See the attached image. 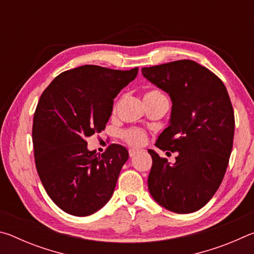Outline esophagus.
<instances>
[{"label": "esophagus", "mask_w": 254, "mask_h": 254, "mask_svg": "<svg viewBox=\"0 0 254 254\" xmlns=\"http://www.w3.org/2000/svg\"><path fill=\"white\" fill-rule=\"evenodd\" d=\"M137 153H139V150H136V149L128 150V154H130V157H134L135 154H137Z\"/></svg>", "instance_id": "esophagus-1"}]
</instances>
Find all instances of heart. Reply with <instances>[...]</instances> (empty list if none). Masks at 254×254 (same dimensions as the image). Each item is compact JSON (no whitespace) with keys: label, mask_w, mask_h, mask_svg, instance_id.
Here are the masks:
<instances>
[{"label":"heart","mask_w":254,"mask_h":254,"mask_svg":"<svg viewBox=\"0 0 254 254\" xmlns=\"http://www.w3.org/2000/svg\"><path fill=\"white\" fill-rule=\"evenodd\" d=\"M166 97L163 93L159 91V89H150L144 94V101L148 100H158V98ZM145 133L139 128H130L123 133V139L127 143L130 145H134V147H139L145 142Z\"/></svg>","instance_id":"b5f03b06"}]
</instances>
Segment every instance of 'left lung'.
Here are the masks:
<instances>
[{
    "mask_svg": "<svg viewBox=\"0 0 254 254\" xmlns=\"http://www.w3.org/2000/svg\"><path fill=\"white\" fill-rule=\"evenodd\" d=\"M150 83L169 94V127L156 145L177 152L170 165L153 150L148 188L162 207L192 213L208 203L229 165L234 137V112L225 85L192 60L184 59L142 68ZM170 153V152H167Z\"/></svg>",
    "mask_w": 254,
    "mask_h": 254,
    "instance_id": "1",
    "label": "left lung"
}]
</instances>
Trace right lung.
<instances>
[{
    "label": "right lung",
    "instance_id": "right-lung-1",
    "mask_svg": "<svg viewBox=\"0 0 254 254\" xmlns=\"http://www.w3.org/2000/svg\"><path fill=\"white\" fill-rule=\"evenodd\" d=\"M137 70L80 66L62 72L41 94L33 115L34 161L47 194L64 212L88 216L113 195L127 150L111 144L97 154L86 139L104 130L113 100Z\"/></svg>",
    "mask_w": 254,
    "mask_h": 254
}]
</instances>
